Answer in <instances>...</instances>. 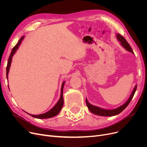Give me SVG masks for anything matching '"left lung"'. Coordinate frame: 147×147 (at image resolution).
I'll use <instances>...</instances> for the list:
<instances>
[{
  "mask_svg": "<svg viewBox=\"0 0 147 147\" xmlns=\"http://www.w3.org/2000/svg\"><path fill=\"white\" fill-rule=\"evenodd\" d=\"M116 37H117V39L120 42V44L123 46V48H124L128 52H130L134 54L132 49L131 48L130 46L129 45V44L127 43V42L126 41V40L124 37H123L122 36H121L119 33H117V34L116 33ZM136 88H137V84H136L135 85V88H134V89L132 90V94H130L129 98L126 101V102L124 104H123L122 105L116 108V109H115L108 110V109H102V108L99 107H97L95 105H93L91 104H90L88 102L87 98H86V102L87 107L88 108V109L89 110V111L92 113H93L95 115H101V116H105V117L114 116V115H116L120 114L121 112H122L127 107V105H129V104L130 103L131 100H132V99L133 98V97L134 96V94L136 90Z\"/></svg>",
  "mask_w": 147,
  "mask_h": 147,
  "instance_id": "left-lung-1",
  "label": "left lung"
}]
</instances>
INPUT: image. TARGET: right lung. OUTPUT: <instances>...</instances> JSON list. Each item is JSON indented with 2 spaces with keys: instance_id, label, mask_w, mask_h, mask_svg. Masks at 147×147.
I'll return each mask as SVG.
<instances>
[{
  "instance_id": "obj_1",
  "label": "right lung",
  "mask_w": 147,
  "mask_h": 147,
  "mask_svg": "<svg viewBox=\"0 0 147 147\" xmlns=\"http://www.w3.org/2000/svg\"><path fill=\"white\" fill-rule=\"evenodd\" d=\"M24 36H23L18 41V42L17 43V44L15 45L14 47L13 48L12 52L10 54V56L9 57L8 59V61H7V67H6V78L7 80H8V74H9V69H10V67L11 65V63H12V57L13 56L14 54L15 53V52H17V50H18L19 46H20L22 40L24 39ZM65 82L64 81L63 84H62V86H61V95H60V98L58 100V101L57 102V104L54 105L52 109L49 110L48 112H46L45 113L43 114H38V115H33V114H30L29 113H27L28 114H29L31 116H32L34 118L36 119H49V118H51L53 117H55L57 115H58L60 111L61 110V109H63V107L64 105V99H63V89H64V84H65ZM9 88V86H8Z\"/></svg>"
}]
</instances>
